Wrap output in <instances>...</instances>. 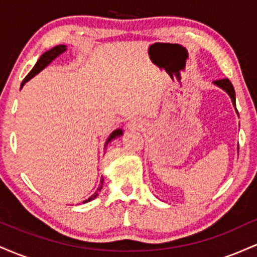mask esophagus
Listing matches in <instances>:
<instances>
[{"label":"esophagus","mask_w":257,"mask_h":257,"mask_svg":"<svg viewBox=\"0 0 257 257\" xmlns=\"http://www.w3.org/2000/svg\"><path fill=\"white\" fill-rule=\"evenodd\" d=\"M144 126V122L140 118H132L126 123V128L134 131V129H141Z\"/></svg>","instance_id":"esophagus-1"}]
</instances>
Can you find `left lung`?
<instances>
[{"label":"left lung","mask_w":257,"mask_h":257,"mask_svg":"<svg viewBox=\"0 0 257 257\" xmlns=\"http://www.w3.org/2000/svg\"><path fill=\"white\" fill-rule=\"evenodd\" d=\"M213 83L216 85V87L221 88L222 90H225L227 94H228V96L231 98L232 100V104L234 106L235 111H237V107H235V93H234V88H233V85L231 82H229L228 78H223V79H217V81H214ZM237 114H238V111H237Z\"/></svg>","instance_id":"obj_1"}]
</instances>
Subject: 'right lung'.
<instances>
[{
  "label": "right lung",
  "mask_w": 257,
  "mask_h": 257,
  "mask_svg": "<svg viewBox=\"0 0 257 257\" xmlns=\"http://www.w3.org/2000/svg\"><path fill=\"white\" fill-rule=\"evenodd\" d=\"M64 52H66V46H65V44H59V46L54 47V48L49 49V51H47L46 53H43V54L41 55V58L38 59V60H37L36 65H35V66H34V69H32L31 71L29 72V75L26 76V77H25L24 79H23V82H22V87H20V88L24 87V84L26 83V82L30 81V79H31L32 77H35V76H36L37 73H40L41 71H42L43 69H46V67L48 66V65L51 64L53 60H55V59H57L60 54H63ZM122 134H123V131H122V129H119V128H118V129H116V131L112 132L111 134H110V137H108V138H107V140H106V143H105V147L107 146V144L110 143L111 140H113V139H116V138H119L120 135H122ZM102 185H104V178H102V176H101V179H100V184H99L98 190H96L95 192H94L93 194H91V196L89 197V198L85 199V200H83V203H88V202H90V200L95 199L96 197L99 196L100 191H101Z\"/></svg>",
  "instance_id": "obj_1"
}]
</instances>
